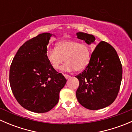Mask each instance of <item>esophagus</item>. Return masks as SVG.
Listing matches in <instances>:
<instances>
[{
	"mask_svg": "<svg viewBox=\"0 0 132 132\" xmlns=\"http://www.w3.org/2000/svg\"><path fill=\"white\" fill-rule=\"evenodd\" d=\"M64 77H65V78H66V79H68V78H70V77H71V76L70 75H66V74H64Z\"/></svg>",
	"mask_w": 132,
	"mask_h": 132,
	"instance_id": "1",
	"label": "esophagus"
}]
</instances>
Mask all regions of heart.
I'll return each instance as SVG.
<instances>
[{"label": "heart", "instance_id": "obj_1", "mask_svg": "<svg viewBox=\"0 0 132 132\" xmlns=\"http://www.w3.org/2000/svg\"><path fill=\"white\" fill-rule=\"evenodd\" d=\"M46 57L55 70L64 61L62 70L80 71L86 69L91 61V50L87 45L75 40L64 39L56 44L55 48L48 49Z\"/></svg>", "mask_w": 132, "mask_h": 132}]
</instances>
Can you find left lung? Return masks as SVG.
Segmentation results:
<instances>
[{
    "instance_id": "1",
    "label": "left lung",
    "mask_w": 132,
    "mask_h": 132,
    "mask_svg": "<svg viewBox=\"0 0 132 132\" xmlns=\"http://www.w3.org/2000/svg\"><path fill=\"white\" fill-rule=\"evenodd\" d=\"M78 39L94 43L91 34L77 33ZM123 75L122 64L116 51L105 41H100L93 52L89 64L81 73L76 96L81 105L98 110L110 105L118 96Z\"/></svg>"
}]
</instances>
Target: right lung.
I'll use <instances>...</instances> for the list:
<instances>
[{
    "label": "right lung",
    "mask_w": 132,
    "mask_h": 132,
    "mask_svg": "<svg viewBox=\"0 0 132 132\" xmlns=\"http://www.w3.org/2000/svg\"><path fill=\"white\" fill-rule=\"evenodd\" d=\"M51 36L43 33L27 41L18 49L9 70L14 98L22 107L34 112H46L55 107L67 81L46 57Z\"/></svg>",
    "instance_id": "add662e5"
}]
</instances>
